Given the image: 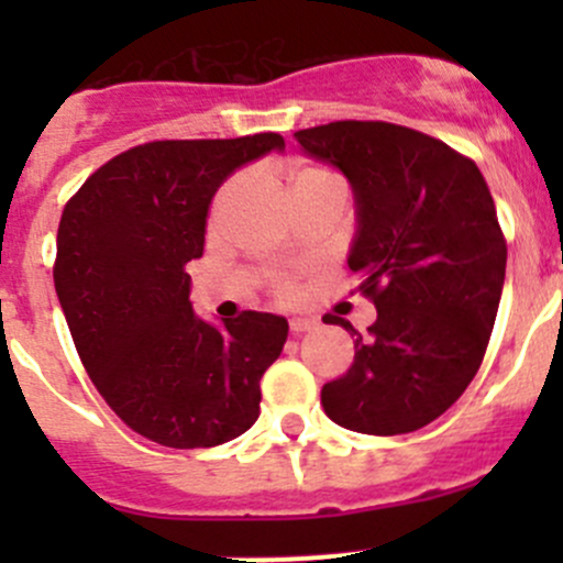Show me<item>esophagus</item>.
Returning <instances> with one entry per match:
<instances>
[{"mask_svg":"<svg viewBox=\"0 0 563 563\" xmlns=\"http://www.w3.org/2000/svg\"><path fill=\"white\" fill-rule=\"evenodd\" d=\"M288 327H291L294 334H302V332H310V329H316L318 321L316 318H291V321H288Z\"/></svg>","mask_w":563,"mask_h":563,"instance_id":"1","label":"esophagus"}]
</instances>
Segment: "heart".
Segmentation results:
<instances>
[{
    "label": "heart",
    "mask_w": 563,
    "mask_h": 563,
    "mask_svg": "<svg viewBox=\"0 0 563 563\" xmlns=\"http://www.w3.org/2000/svg\"><path fill=\"white\" fill-rule=\"evenodd\" d=\"M329 181H340L338 174H332L329 168H318V166H302L297 168V172L291 174V190H305V187H316V185H329ZM236 179H231L229 185L223 187V190L218 192V198H214V209L223 203V198L229 196L231 190H234ZM343 185V181H340ZM272 291L277 294L280 299H291L294 297V280L291 275H286V272H277L275 277H272Z\"/></svg>",
    "instance_id": "heart-1"
}]
</instances>
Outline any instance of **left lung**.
<instances>
[{"label":"left lung","mask_w":563,"mask_h":563,"mask_svg":"<svg viewBox=\"0 0 563 563\" xmlns=\"http://www.w3.org/2000/svg\"><path fill=\"white\" fill-rule=\"evenodd\" d=\"M294 139L354 187L349 266L378 310L367 334L327 316L356 340L349 373L323 384V411L367 435L424 428L476 376L496 323L507 240L490 187L471 157L402 124L343 119Z\"/></svg>","instance_id":"left-lung-1"}]
</instances>
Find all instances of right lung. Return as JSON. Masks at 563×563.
<instances>
[{
    "instance_id": "obj_1",
    "label": "right lung",
    "mask_w": 563,
    "mask_h": 563,
    "mask_svg": "<svg viewBox=\"0 0 563 563\" xmlns=\"http://www.w3.org/2000/svg\"><path fill=\"white\" fill-rule=\"evenodd\" d=\"M283 144L277 133L150 141L103 163L65 203L54 286L73 343L111 411L155 444L218 446L258 419L288 321L255 310L223 329L201 321L187 264L203 255L220 181Z\"/></svg>"
}]
</instances>
